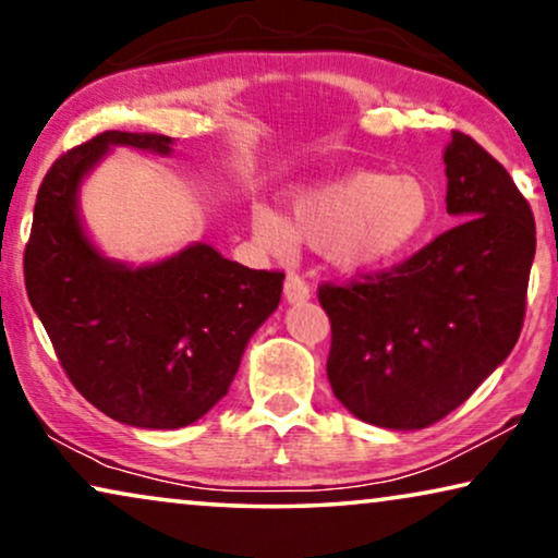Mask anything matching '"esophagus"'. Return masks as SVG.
<instances>
[{
  "label": "esophagus",
  "mask_w": 558,
  "mask_h": 558,
  "mask_svg": "<svg viewBox=\"0 0 558 558\" xmlns=\"http://www.w3.org/2000/svg\"><path fill=\"white\" fill-rule=\"evenodd\" d=\"M282 295H286L288 303L298 305V303L308 301L311 288H308V282H305L301 276H293V272H290V276L286 278V286H282Z\"/></svg>",
  "instance_id": "1"
}]
</instances>
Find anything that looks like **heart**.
<instances>
[{
    "mask_svg": "<svg viewBox=\"0 0 558 558\" xmlns=\"http://www.w3.org/2000/svg\"><path fill=\"white\" fill-rule=\"evenodd\" d=\"M435 217V192L425 177L402 171H349L290 194L288 217L268 202L250 207L253 232L272 253L295 242L324 250L347 272L399 260L425 240Z\"/></svg>",
    "mask_w": 558,
    "mask_h": 558,
    "instance_id": "obj_1",
    "label": "heart"
}]
</instances>
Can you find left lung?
<instances>
[{"instance_id":"8db88e82","label":"left lung","mask_w":558,"mask_h":558,"mask_svg":"<svg viewBox=\"0 0 558 558\" xmlns=\"http://www.w3.org/2000/svg\"><path fill=\"white\" fill-rule=\"evenodd\" d=\"M447 215L460 225L395 270L320 286L331 320L328 381L354 417L422 429L460 407L521 336L536 222L481 144L445 146Z\"/></svg>"}]
</instances>
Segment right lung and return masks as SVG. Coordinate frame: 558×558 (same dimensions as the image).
Here are the masks:
<instances>
[{"label":"right lung","mask_w":558,"mask_h":558,"mask_svg":"<svg viewBox=\"0 0 558 558\" xmlns=\"http://www.w3.org/2000/svg\"><path fill=\"white\" fill-rule=\"evenodd\" d=\"M113 146L169 156L174 138L106 131L52 163L25 250L27 295L93 407L131 427L179 429L227 395L286 276L227 260L207 242L148 265L100 253L83 227L81 184Z\"/></svg>","instance_id":"right-lung-1"}]
</instances>
